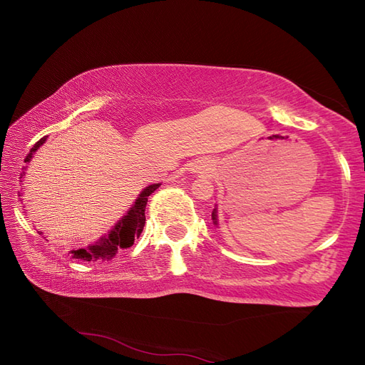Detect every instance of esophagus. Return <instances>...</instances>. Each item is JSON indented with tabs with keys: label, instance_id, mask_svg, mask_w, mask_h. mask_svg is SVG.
Listing matches in <instances>:
<instances>
[{
	"label": "esophagus",
	"instance_id": "obj_1",
	"mask_svg": "<svg viewBox=\"0 0 365 365\" xmlns=\"http://www.w3.org/2000/svg\"><path fill=\"white\" fill-rule=\"evenodd\" d=\"M196 170H200V173H208V170H213V161L204 158L196 161Z\"/></svg>",
	"mask_w": 365,
	"mask_h": 365
}]
</instances>
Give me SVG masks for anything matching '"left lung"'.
<instances>
[{
	"label": "left lung",
	"mask_w": 365,
	"mask_h": 365,
	"mask_svg": "<svg viewBox=\"0 0 365 365\" xmlns=\"http://www.w3.org/2000/svg\"><path fill=\"white\" fill-rule=\"evenodd\" d=\"M215 213H216V212H213V213H212V218H213V220H215V222H216V215H215Z\"/></svg>",
	"instance_id": "1"
}]
</instances>
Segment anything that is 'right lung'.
<instances>
[{
	"label": "right lung",
	"instance_id": "right-lung-1",
	"mask_svg": "<svg viewBox=\"0 0 365 365\" xmlns=\"http://www.w3.org/2000/svg\"><path fill=\"white\" fill-rule=\"evenodd\" d=\"M46 138L38 139V141L34 144L33 149L29 150L28 157L25 158V161H29L33 153L41 147V144L45 143ZM160 187L158 183L150 185L147 187L139 197L136 199L135 205L130 208L128 213L123 216V218L115 224V227L108 234L106 238H100L96 245H92L86 250H76L72 251L75 259H83V260H111L115 252L119 250H127L131 245L135 243V238H138L141 235V232L144 229L145 224V205H147V199L152 195V192Z\"/></svg>",
	"mask_w": 365,
	"mask_h": 365
}]
</instances>
